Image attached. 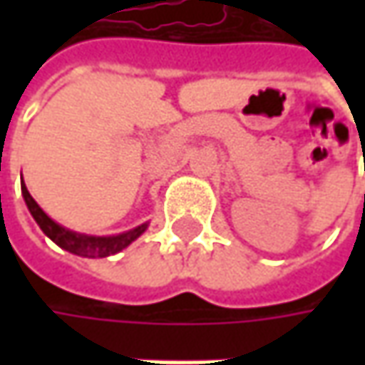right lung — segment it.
Returning a JSON list of instances; mask_svg holds the SVG:
<instances>
[{
	"label": "right lung",
	"instance_id": "right-lung-1",
	"mask_svg": "<svg viewBox=\"0 0 365 365\" xmlns=\"http://www.w3.org/2000/svg\"><path fill=\"white\" fill-rule=\"evenodd\" d=\"M21 195H24V199H26V205H28L32 217H34L36 223L40 225V230L46 233L54 244H58L61 247L73 252V254H77V256H85V258H107V256H113V254L121 252L123 247H128L140 233H144V230H146V225H140V227H135L132 232L121 233V235H113V237H89V235H78V233L68 232V230L61 227L58 223H54V221L38 207V203L32 199V195L26 189V185H21Z\"/></svg>",
	"mask_w": 365,
	"mask_h": 365
}]
</instances>
